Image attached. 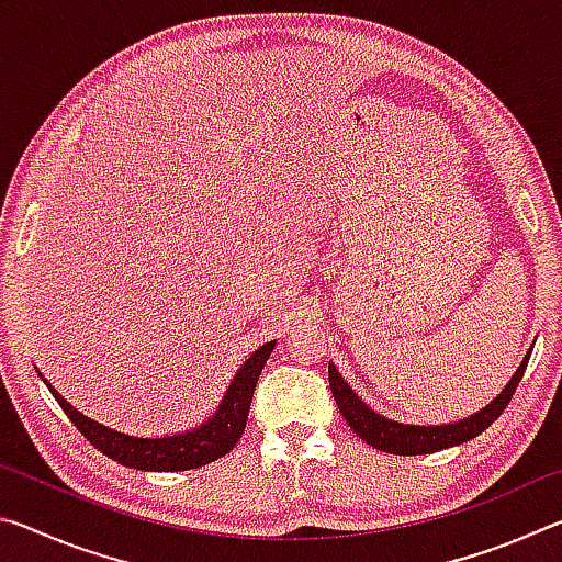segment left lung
Segmentation results:
<instances>
[{
    "mask_svg": "<svg viewBox=\"0 0 562 562\" xmlns=\"http://www.w3.org/2000/svg\"><path fill=\"white\" fill-rule=\"evenodd\" d=\"M530 351H526L520 367L516 369V374L510 376V382L506 389L493 398L491 404H486L481 412H475L471 416L461 418V422L453 424H436V426H418V424H402L394 422L384 414L374 412L372 406L355 394V389L347 384V379L339 374V369L329 361V389L331 396L339 406L341 416L347 418V424L355 429L361 441H367L369 446H374L379 451L394 453V456H422V453H434V451H443L451 449V446H459L463 441H471L475 436L483 434L488 426L496 422V418L503 414V408L508 406L510 396L516 394V386L522 379V372H526Z\"/></svg>",
    "mask_w": 562,
    "mask_h": 562,
    "instance_id": "left-lung-1",
    "label": "left lung"
}]
</instances>
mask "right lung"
I'll return each mask as SVG.
<instances>
[{
	"instance_id": "right-lung-1",
	"label": "right lung",
	"mask_w": 562,
	"mask_h": 562,
	"mask_svg": "<svg viewBox=\"0 0 562 562\" xmlns=\"http://www.w3.org/2000/svg\"><path fill=\"white\" fill-rule=\"evenodd\" d=\"M274 339L255 349L243 361V367L235 372L233 382L227 384L221 404H217L215 412L203 424H198L195 429L168 436H133L111 429V426L97 422V418L81 414L79 408L71 406L56 392L49 384V379H44L42 372L40 376L64 408V414L71 418L76 429L87 436V441L97 446L103 456L138 471H190L217 461L221 456L235 449L237 439L245 431L247 414H250L255 384H258L265 361L270 359Z\"/></svg>"
}]
</instances>
